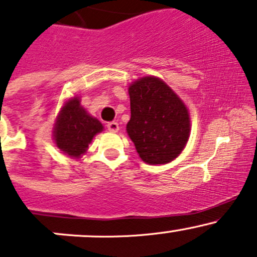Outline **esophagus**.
<instances>
[{"mask_svg":"<svg viewBox=\"0 0 257 257\" xmlns=\"http://www.w3.org/2000/svg\"><path fill=\"white\" fill-rule=\"evenodd\" d=\"M108 131L112 132V133H116L119 131V124L116 121H110V123L107 124Z\"/></svg>","mask_w":257,"mask_h":257,"instance_id":"esophagus-1","label":"esophagus"}]
</instances>
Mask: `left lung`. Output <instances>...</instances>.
I'll list each match as a JSON object with an SVG mask.
<instances>
[{
	"instance_id": "obj_1",
	"label": "left lung",
	"mask_w": 257,
	"mask_h": 257,
	"mask_svg": "<svg viewBox=\"0 0 257 257\" xmlns=\"http://www.w3.org/2000/svg\"><path fill=\"white\" fill-rule=\"evenodd\" d=\"M128 92L126 133L142 160L157 165L178 158L190 136L189 110L183 100L164 80L153 76L133 82Z\"/></svg>"
}]
</instances>
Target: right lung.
Masks as SVG:
<instances>
[{"instance_id": "right-lung-1", "label": "right lung", "mask_w": 257, "mask_h": 257, "mask_svg": "<svg viewBox=\"0 0 257 257\" xmlns=\"http://www.w3.org/2000/svg\"><path fill=\"white\" fill-rule=\"evenodd\" d=\"M102 131V123L88 114L80 105L79 98L74 97L64 103L57 116L53 139L61 152L78 159L87 152L93 137Z\"/></svg>"}]
</instances>
